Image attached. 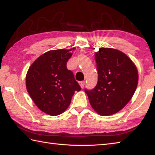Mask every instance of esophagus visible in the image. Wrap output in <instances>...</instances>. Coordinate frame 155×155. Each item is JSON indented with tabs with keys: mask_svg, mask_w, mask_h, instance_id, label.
I'll use <instances>...</instances> for the list:
<instances>
[{
	"mask_svg": "<svg viewBox=\"0 0 155 155\" xmlns=\"http://www.w3.org/2000/svg\"><path fill=\"white\" fill-rule=\"evenodd\" d=\"M79 84H80V86L81 87V88H84V84H85V82L84 81H81V82H79Z\"/></svg>",
	"mask_w": 155,
	"mask_h": 155,
	"instance_id": "34e87169",
	"label": "esophagus"
}]
</instances>
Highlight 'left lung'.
Instances as JSON below:
<instances>
[{
	"instance_id": "obj_1",
	"label": "left lung",
	"mask_w": 155,
	"mask_h": 155,
	"mask_svg": "<svg viewBox=\"0 0 155 155\" xmlns=\"http://www.w3.org/2000/svg\"><path fill=\"white\" fill-rule=\"evenodd\" d=\"M98 82L94 88H85L93 109L102 116L120 111L137 89L138 71L132 61L120 51L101 48L95 53Z\"/></svg>"
}]
</instances>
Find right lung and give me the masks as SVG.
Wrapping results in <instances>:
<instances>
[{
    "label": "right lung",
    "mask_w": 155,
    "mask_h": 155,
    "mask_svg": "<svg viewBox=\"0 0 155 155\" xmlns=\"http://www.w3.org/2000/svg\"><path fill=\"white\" fill-rule=\"evenodd\" d=\"M72 50L45 52L29 68L26 77L28 94L39 109L51 116L64 112L74 91L81 90L73 72L67 68Z\"/></svg>",
    "instance_id": "right-lung-1"
}]
</instances>
